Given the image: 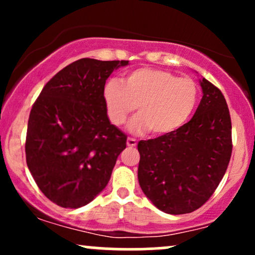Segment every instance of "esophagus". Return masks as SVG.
Returning <instances> with one entry per match:
<instances>
[{
	"label": "esophagus",
	"instance_id": "esophagus-1",
	"mask_svg": "<svg viewBox=\"0 0 255 255\" xmlns=\"http://www.w3.org/2000/svg\"><path fill=\"white\" fill-rule=\"evenodd\" d=\"M136 140L134 137H128L127 139V146L128 147H135L136 146Z\"/></svg>",
	"mask_w": 255,
	"mask_h": 255
}]
</instances>
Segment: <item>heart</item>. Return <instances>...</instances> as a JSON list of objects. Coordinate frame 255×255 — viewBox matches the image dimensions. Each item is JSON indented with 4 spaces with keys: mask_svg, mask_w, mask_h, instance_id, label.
Segmentation results:
<instances>
[{
    "mask_svg": "<svg viewBox=\"0 0 255 255\" xmlns=\"http://www.w3.org/2000/svg\"><path fill=\"white\" fill-rule=\"evenodd\" d=\"M103 99L111 124L122 126L136 109L128 125L131 133L150 130L166 135L186 124L198 101L197 84L191 78H176L170 72L139 68L128 73L122 83L111 79L104 85Z\"/></svg>",
    "mask_w": 255,
    "mask_h": 255,
    "instance_id": "b5f03b06",
    "label": "heart"
}]
</instances>
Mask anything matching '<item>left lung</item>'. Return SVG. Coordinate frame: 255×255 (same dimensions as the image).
Returning <instances> with one entry per match:
<instances>
[{
	"label": "left lung",
	"instance_id": "1",
	"mask_svg": "<svg viewBox=\"0 0 255 255\" xmlns=\"http://www.w3.org/2000/svg\"><path fill=\"white\" fill-rule=\"evenodd\" d=\"M200 86L203 98L191 121L174 133L137 142L140 187L157 209L169 215L203 206L223 178L233 151L223 93L205 78Z\"/></svg>",
	"mask_w": 255,
	"mask_h": 255
}]
</instances>
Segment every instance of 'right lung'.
Wrapping results in <instances>:
<instances>
[{
	"mask_svg": "<svg viewBox=\"0 0 255 255\" xmlns=\"http://www.w3.org/2000/svg\"><path fill=\"white\" fill-rule=\"evenodd\" d=\"M128 61L81 58L46 83L32 107L26 163L49 200L66 209L92 201L109 182L127 135L110 124L107 79Z\"/></svg>",
	"mask_w": 255,
	"mask_h": 255,
	"instance_id": "add662e5",
	"label": "right lung"
}]
</instances>
